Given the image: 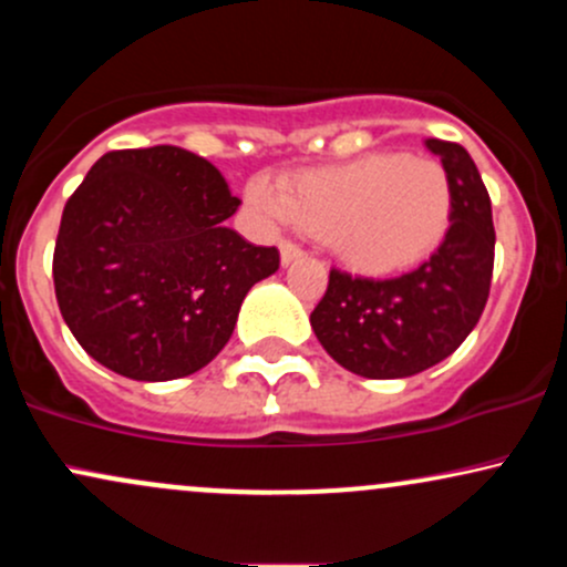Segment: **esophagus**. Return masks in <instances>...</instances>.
<instances>
[{
	"instance_id": "esophagus-1",
	"label": "esophagus",
	"mask_w": 567,
	"mask_h": 567,
	"mask_svg": "<svg viewBox=\"0 0 567 567\" xmlns=\"http://www.w3.org/2000/svg\"><path fill=\"white\" fill-rule=\"evenodd\" d=\"M301 256H303V250L296 243H290V239H282V243H279V258H282L285 266L292 264L296 258H301Z\"/></svg>"
}]
</instances>
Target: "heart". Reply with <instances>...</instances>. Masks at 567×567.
<instances>
[{"instance_id": "b5f03b06", "label": "heart", "mask_w": 567, "mask_h": 567, "mask_svg": "<svg viewBox=\"0 0 567 567\" xmlns=\"http://www.w3.org/2000/svg\"><path fill=\"white\" fill-rule=\"evenodd\" d=\"M247 202L266 218L290 220L324 239L349 269L394 275L424 261L445 239L453 184L437 159L381 152L301 173L285 194L256 181Z\"/></svg>"}]
</instances>
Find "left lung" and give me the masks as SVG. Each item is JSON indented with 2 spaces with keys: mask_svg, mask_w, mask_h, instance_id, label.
<instances>
[{
  "mask_svg": "<svg viewBox=\"0 0 567 567\" xmlns=\"http://www.w3.org/2000/svg\"><path fill=\"white\" fill-rule=\"evenodd\" d=\"M451 175V229L432 258L402 277L373 279L330 269L311 328L330 357L365 379H408L451 357L480 322L491 292L493 213L470 152L429 138Z\"/></svg>",
  "mask_w": 567,
  "mask_h": 567,
  "instance_id": "1",
  "label": "left lung"
}]
</instances>
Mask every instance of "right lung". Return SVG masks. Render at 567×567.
Instances as JSON below:
<instances>
[{
    "mask_svg": "<svg viewBox=\"0 0 567 567\" xmlns=\"http://www.w3.org/2000/svg\"><path fill=\"white\" fill-rule=\"evenodd\" d=\"M239 199L178 146L103 154L61 216L53 282L69 330L133 381L197 373L226 347L247 290L279 269L224 224Z\"/></svg>",
    "mask_w": 567,
    "mask_h": 567,
    "instance_id": "right-lung-1",
    "label": "right lung"
}]
</instances>
